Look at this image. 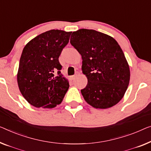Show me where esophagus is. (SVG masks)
Returning a JSON list of instances; mask_svg holds the SVG:
<instances>
[{"label":"esophagus","instance_id":"34e87169","mask_svg":"<svg viewBox=\"0 0 151 151\" xmlns=\"http://www.w3.org/2000/svg\"><path fill=\"white\" fill-rule=\"evenodd\" d=\"M76 77V75H73V76H70V81H73L75 79V78Z\"/></svg>","mask_w":151,"mask_h":151}]
</instances>
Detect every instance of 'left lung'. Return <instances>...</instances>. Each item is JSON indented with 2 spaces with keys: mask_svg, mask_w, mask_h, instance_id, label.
Returning a JSON list of instances; mask_svg holds the SVG:
<instances>
[{
  "mask_svg": "<svg viewBox=\"0 0 151 151\" xmlns=\"http://www.w3.org/2000/svg\"><path fill=\"white\" fill-rule=\"evenodd\" d=\"M70 44L81 55L87 84L81 90L85 100L96 109L117 104L125 93L130 71L122 49L113 38L89 29L73 32Z\"/></svg>",
  "mask_w": 151,
  "mask_h": 151,
  "instance_id": "obj_1",
  "label": "left lung"
}]
</instances>
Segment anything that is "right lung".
<instances>
[{
    "label": "right lung",
    "mask_w": 151,
    "mask_h": 151,
    "mask_svg": "<svg viewBox=\"0 0 151 151\" xmlns=\"http://www.w3.org/2000/svg\"><path fill=\"white\" fill-rule=\"evenodd\" d=\"M72 32L51 30L40 34L24 47L19 60L17 83L24 98L37 108L60 104L69 82L61 73L59 57Z\"/></svg>",
    "instance_id": "right-lung-1"
}]
</instances>
